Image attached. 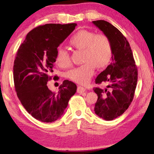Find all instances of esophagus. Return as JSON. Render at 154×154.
Returning a JSON list of instances; mask_svg holds the SVG:
<instances>
[{
  "mask_svg": "<svg viewBox=\"0 0 154 154\" xmlns=\"http://www.w3.org/2000/svg\"><path fill=\"white\" fill-rule=\"evenodd\" d=\"M77 91L79 94H82V93L85 92V88L82 87V86H78Z\"/></svg>",
  "mask_w": 154,
  "mask_h": 154,
  "instance_id": "1",
  "label": "esophagus"
}]
</instances>
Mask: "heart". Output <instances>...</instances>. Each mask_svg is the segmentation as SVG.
Segmentation results:
<instances>
[{"mask_svg":"<svg viewBox=\"0 0 154 154\" xmlns=\"http://www.w3.org/2000/svg\"><path fill=\"white\" fill-rule=\"evenodd\" d=\"M69 44L73 49L83 51L82 62H84L66 73L68 79L72 82L81 85L86 84L93 75L95 67L103 69L110 63L113 48L110 38L105 34L80 30L72 36ZM56 62L60 67H69L71 57L68 51L62 48L58 49Z\"/></svg>","mask_w":154,"mask_h":154,"instance_id":"heart-1","label":"heart"}]
</instances>
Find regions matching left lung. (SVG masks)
<instances>
[{
  "label": "left lung",
  "mask_w": 154,
  "mask_h": 154,
  "mask_svg": "<svg viewBox=\"0 0 154 154\" xmlns=\"http://www.w3.org/2000/svg\"><path fill=\"white\" fill-rule=\"evenodd\" d=\"M92 23L112 43V62L96 78V84L107 83L105 89L94 88L98 96L94 106L95 113L106 121L120 116L133 100L138 79L137 67L128 41L118 28L105 20Z\"/></svg>",
  "instance_id": "obj_1"
}]
</instances>
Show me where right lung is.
<instances>
[{
	"label": "right lung",
	"mask_w": 154,
	"mask_h": 154,
	"mask_svg": "<svg viewBox=\"0 0 154 154\" xmlns=\"http://www.w3.org/2000/svg\"><path fill=\"white\" fill-rule=\"evenodd\" d=\"M77 24H48L27 34L17 51L14 65L15 92L23 106L37 120L53 122L60 118L77 90L73 82L64 80L57 92L49 89L58 47ZM58 80V77H54Z\"/></svg>",
	"instance_id": "1"
}]
</instances>
